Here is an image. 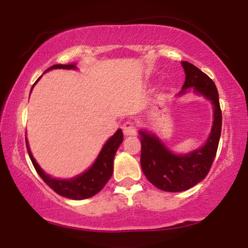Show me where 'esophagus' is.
Here are the masks:
<instances>
[{"mask_svg":"<svg viewBox=\"0 0 248 248\" xmlns=\"http://www.w3.org/2000/svg\"><path fill=\"white\" fill-rule=\"evenodd\" d=\"M122 130H124V135L130 136V135H135L136 130H138V128H136L135 122L127 121V122H124V126H122Z\"/></svg>","mask_w":248,"mask_h":248,"instance_id":"obj_1","label":"esophagus"}]
</instances>
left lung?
Returning a JSON list of instances; mask_svg holds the SVG:
<instances>
[{
	"instance_id": "8db88e82",
	"label": "left lung",
	"mask_w": 248,
	"mask_h": 248,
	"mask_svg": "<svg viewBox=\"0 0 248 248\" xmlns=\"http://www.w3.org/2000/svg\"><path fill=\"white\" fill-rule=\"evenodd\" d=\"M182 66L186 81L178 95L186 94L187 88L193 87L196 93L205 96L213 105V124L206 143L186 155H176L155 134L140 130L142 171L153 186L168 192L186 191L206 177L221 133V110L215 82L191 62H182Z\"/></svg>"
}]
</instances>
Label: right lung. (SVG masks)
Returning a JSON list of instances; mask_svg holds the SVG:
<instances>
[{"label":"right lung","mask_w":248,"mask_h":248,"mask_svg":"<svg viewBox=\"0 0 248 248\" xmlns=\"http://www.w3.org/2000/svg\"><path fill=\"white\" fill-rule=\"evenodd\" d=\"M53 69H77V67L75 64H57L49 67L46 71ZM39 78L37 79V81L39 80ZM122 141H124V134H122L121 129H118L114 135L102 147L100 154H99L95 162L90 169L82 172L81 175L77 176L75 178L57 179L50 177L38 166V163H37L35 158H33L32 154L30 152L29 144H28L27 139H25L28 153H29L30 160L32 162L37 173L41 176L43 181L56 193L62 196V197L75 199V201H81V199L93 197V196L100 191L102 187L106 186L108 179L110 178V176L113 173V161H114L115 153L118 150V148L120 147Z\"/></svg>","instance_id":"1"}]
</instances>
